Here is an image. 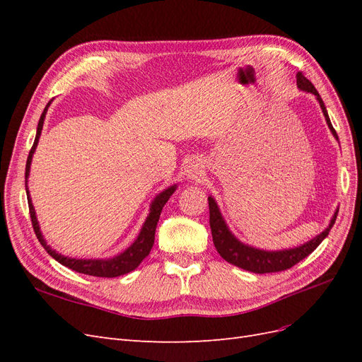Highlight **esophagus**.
<instances>
[{
  "label": "esophagus",
  "instance_id": "esophagus-1",
  "mask_svg": "<svg viewBox=\"0 0 362 362\" xmlns=\"http://www.w3.org/2000/svg\"><path fill=\"white\" fill-rule=\"evenodd\" d=\"M185 173H187V177L190 180H198L201 178V175L204 173V169H202V163L199 160H192L189 163L187 166V170H185Z\"/></svg>",
  "mask_w": 362,
  "mask_h": 362
}]
</instances>
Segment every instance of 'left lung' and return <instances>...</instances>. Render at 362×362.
Returning <instances> with one entry per match:
<instances>
[{"label":"left lung","mask_w":362,"mask_h":362,"mask_svg":"<svg viewBox=\"0 0 362 362\" xmlns=\"http://www.w3.org/2000/svg\"><path fill=\"white\" fill-rule=\"evenodd\" d=\"M296 83H298V89L313 93L315 96V100L319 101L320 108L323 112V116L326 119V124L329 127L332 136L338 140L337 131L334 129L329 115H327V110L325 107V103L322 100V96L317 92L315 87L310 80H306L302 75V72L296 74ZM208 206H210V228H211V235H213V242L217 249L218 254L223 259H226L231 264L249 270L252 273H273V272H282L293 267L294 264H298L299 261L308 257L314 249L319 246L323 240L329 235L331 228L335 223V218L338 214V208L335 210L329 225L326 226L325 231H322L319 235H315L314 238L308 240V242L300 245V246H294L288 249H281V250H264L259 247H254L250 245H246L231 233V229L226 225L225 218L221 213V208H218L216 199L213 196H208Z\"/></svg>","instance_id":"1"}]
</instances>
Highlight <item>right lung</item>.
Segmentation results:
<instances>
[{"label":"right lung","mask_w":362,"mask_h":362,"mask_svg":"<svg viewBox=\"0 0 362 362\" xmlns=\"http://www.w3.org/2000/svg\"><path fill=\"white\" fill-rule=\"evenodd\" d=\"M49 105H51V101L47 104L45 108H43V112L40 115L35 144H33V148H31L28 158H27V166H25V192H27V199H28L31 223H33V228H35L36 237L39 238L40 245L45 247V250L54 259L59 261L60 264L75 270V272L84 273V275L100 276V278H116V276H120V275H125V273L133 272L134 269L139 267L140 262L149 255L152 246H154L156 228H157V223H158L161 210H163L164 204H166L170 196L175 193V190L178 189V185L177 184L169 185L168 189H164L163 192H160L156 196V198L152 199L151 206H149V214L146 217V221L144 222V225H141V229H140L137 238L134 240L133 245L128 246L124 252H120V254H117L112 258H71V257H64V255L59 254L57 250H54L47 243L45 237L42 235L40 226H39L37 217H36V211H35V206H33V202H31V198H30V192H28V177H30L31 160H33V154H35V151L37 148L39 137L42 134V128H43V120H45V116H47Z\"/></svg>","instance_id":"1"}]
</instances>
